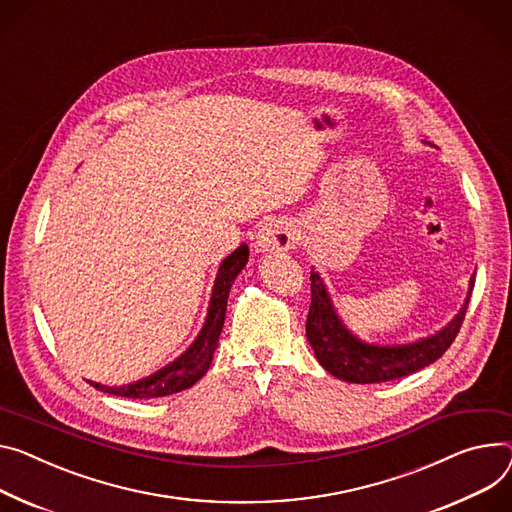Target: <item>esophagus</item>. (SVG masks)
Returning <instances> with one entry per match:
<instances>
[{
	"label": "esophagus",
	"instance_id": "esophagus-1",
	"mask_svg": "<svg viewBox=\"0 0 512 512\" xmlns=\"http://www.w3.org/2000/svg\"><path fill=\"white\" fill-rule=\"evenodd\" d=\"M297 244V231L287 219L266 221L256 233V248L262 252H287Z\"/></svg>",
	"mask_w": 512,
	"mask_h": 512
}]
</instances>
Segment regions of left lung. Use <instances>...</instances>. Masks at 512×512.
Segmentation results:
<instances>
[{"label":"left lung","instance_id":"left-lung-1","mask_svg":"<svg viewBox=\"0 0 512 512\" xmlns=\"http://www.w3.org/2000/svg\"><path fill=\"white\" fill-rule=\"evenodd\" d=\"M309 279L311 305L305 324L307 340L316 350L320 365L334 377L350 383H383L400 379L441 359L461 330L469 295L476 283L471 279L465 305L457 313V318L439 334L404 346H371L357 340L342 326L320 274L311 270Z\"/></svg>","mask_w":512,"mask_h":512}]
</instances>
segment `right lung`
I'll return each instance as SVG.
<instances>
[{
  "label": "right lung",
  "instance_id": "add662e5",
  "mask_svg": "<svg viewBox=\"0 0 512 512\" xmlns=\"http://www.w3.org/2000/svg\"><path fill=\"white\" fill-rule=\"evenodd\" d=\"M248 254H250L248 246L244 244L223 260L219 274H217V281H215L205 328L201 330L199 338L194 340V344L184 352L178 361H174L170 367L162 369L160 373H155V375L141 379L137 383H131V385L104 387L94 381H90V385H94L96 389H100L104 393H112V396L135 398V400L164 398V396H172V393L192 387L207 373V369L213 361V352H215V346H217L223 322H225L229 289H231L235 277H238V272L246 266Z\"/></svg>",
  "mask_w": 512,
  "mask_h": 512
}]
</instances>
